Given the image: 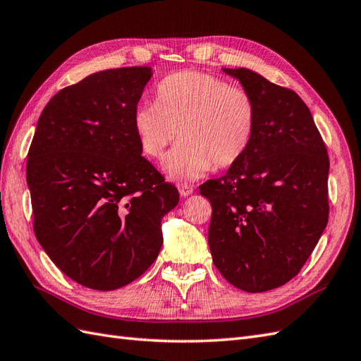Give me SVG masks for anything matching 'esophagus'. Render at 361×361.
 I'll list each match as a JSON object with an SVG mask.
<instances>
[{
    "mask_svg": "<svg viewBox=\"0 0 361 361\" xmlns=\"http://www.w3.org/2000/svg\"><path fill=\"white\" fill-rule=\"evenodd\" d=\"M178 192L181 197H189L193 193V186H190V184H188V183H181V184H178Z\"/></svg>",
    "mask_w": 361,
    "mask_h": 361,
    "instance_id": "esophagus-1",
    "label": "esophagus"
}]
</instances>
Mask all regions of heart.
Masks as SVG:
<instances>
[{"mask_svg": "<svg viewBox=\"0 0 361 361\" xmlns=\"http://www.w3.org/2000/svg\"><path fill=\"white\" fill-rule=\"evenodd\" d=\"M133 125L142 152L152 160L161 159L178 133L164 169L172 178L197 180L243 159L256 133L257 105L245 88L184 70L159 82L154 104L135 106Z\"/></svg>", "mask_w": 361, "mask_h": 361, "instance_id": "heart-1", "label": "heart"}]
</instances>
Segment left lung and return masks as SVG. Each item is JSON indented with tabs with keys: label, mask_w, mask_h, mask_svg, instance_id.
<instances>
[{
	"label": "left lung",
	"mask_w": 361,
	"mask_h": 361,
	"mask_svg": "<svg viewBox=\"0 0 361 361\" xmlns=\"http://www.w3.org/2000/svg\"><path fill=\"white\" fill-rule=\"evenodd\" d=\"M257 105L253 142L200 186L212 204L209 247L227 282L262 293L298 276L328 224L326 145L305 102L247 68H223Z\"/></svg>",
	"instance_id": "obj_1"
}]
</instances>
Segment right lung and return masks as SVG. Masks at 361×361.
<instances>
[{
  "instance_id": "obj_1",
  "label": "right lung",
  "mask_w": 361,
  "mask_h": 361,
  "mask_svg": "<svg viewBox=\"0 0 361 361\" xmlns=\"http://www.w3.org/2000/svg\"><path fill=\"white\" fill-rule=\"evenodd\" d=\"M152 73H94L54 94L38 120L27 184L36 239L58 269L91 290L140 277L163 244L178 190L142 155L134 109Z\"/></svg>"
}]
</instances>
